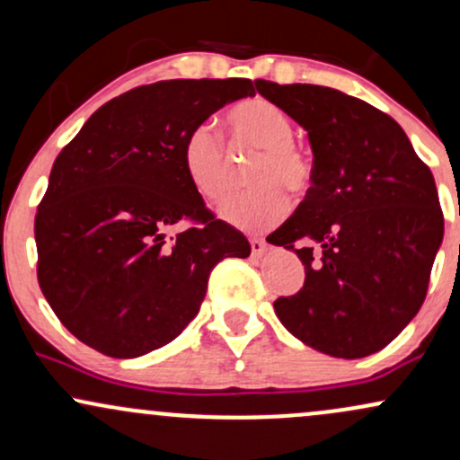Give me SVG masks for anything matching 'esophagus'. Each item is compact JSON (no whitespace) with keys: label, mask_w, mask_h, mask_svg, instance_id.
<instances>
[{"label":"esophagus","mask_w":460,"mask_h":460,"mask_svg":"<svg viewBox=\"0 0 460 460\" xmlns=\"http://www.w3.org/2000/svg\"><path fill=\"white\" fill-rule=\"evenodd\" d=\"M266 251H268L266 242L257 240V237H252V240H251V252H252V257H261Z\"/></svg>","instance_id":"esophagus-1"}]
</instances>
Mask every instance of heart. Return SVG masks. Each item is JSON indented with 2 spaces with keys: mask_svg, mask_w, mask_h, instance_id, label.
Listing matches in <instances>:
<instances>
[{
  "mask_svg": "<svg viewBox=\"0 0 460 460\" xmlns=\"http://www.w3.org/2000/svg\"><path fill=\"white\" fill-rule=\"evenodd\" d=\"M229 145L235 151L257 153L248 181L251 192L231 197L220 208V218L246 234H261L279 225L289 212V197L311 186L314 166L298 149L294 120L279 105L252 97L235 103L225 114ZM181 164L190 186L208 203H220L231 190V164L218 136L199 125L186 136Z\"/></svg>",
  "mask_w": 460,
  "mask_h": 460,
  "instance_id": "heart-1",
  "label": "heart"
}]
</instances>
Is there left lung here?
I'll use <instances>...</instances> for the list:
<instances>
[{
	"label": "left lung",
	"mask_w": 460,
	"mask_h": 460,
	"mask_svg": "<svg viewBox=\"0 0 460 460\" xmlns=\"http://www.w3.org/2000/svg\"><path fill=\"white\" fill-rule=\"evenodd\" d=\"M255 86L307 131L314 151L311 188L272 234V244L300 257L305 285L274 300V311L324 355H374L426 298L443 242L430 168L392 116L361 99L314 84Z\"/></svg>",
	"instance_id": "1"
}]
</instances>
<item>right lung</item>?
Wrapping results in <instances>:
<instances>
[{
	"label": "right lung",
	"mask_w": 460,
	"mask_h": 460,
	"mask_svg": "<svg viewBox=\"0 0 460 460\" xmlns=\"http://www.w3.org/2000/svg\"><path fill=\"white\" fill-rule=\"evenodd\" d=\"M252 94L240 77L134 88L56 157L34 220L39 283L79 341L114 358L166 346L197 318L216 263L251 255L190 186L181 146L223 105Z\"/></svg>",
	"instance_id": "add662e5"
}]
</instances>
